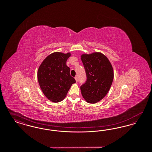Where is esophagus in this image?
<instances>
[{
	"label": "esophagus",
	"mask_w": 152,
	"mask_h": 152,
	"mask_svg": "<svg viewBox=\"0 0 152 152\" xmlns=\"http://www.w3.org/2000/svg\"><path fill=\"white\" fill-rule=\"evenodd\" d=\"M75 79L76 80V82H77V81H78V78H77V76H75Z\"/></svg>",
	"instance_id": "esophagus-1"
}]
</instances>
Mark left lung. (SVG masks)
Returning a JSON list of instances; mask_svg holds the SVG:
<instances>
[{"label":"left lung","mask_w":152,"mask_h":152,"mask_svg":"<svg viewBox=\"0 0 152 152\" xmlns=\"http://www.w3.org/2000/svg\"><path fill=\"white\" fill-rule=\"evenodd\" d=\"M81 59L87 74V81L80 87L81 94L87 102L94 104L108 94L114 77L112 65L101 52L83 53Z\"/></svg>","instance_id":"8db88e82"}]
</instances>
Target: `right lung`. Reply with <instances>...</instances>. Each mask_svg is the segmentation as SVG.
Here are the masks:
<instances>
[{
    "label": "right lung",
    "instance_id": "obj_1",
    "mask_svg": "<svg viewBox=\"0 0 152 152\" xmlns=\"http://www.w3.org/2000/svg\"><path fill=\"white\" fill-rule=\"evenodd\" d=\"M71 55L70 52H53L44 60L37 70L40 87L45 97L53 102L63 100L72 84L76 83L66 64Z\"/></svg>",
    "mask_w": 152,
    "mask_h": 152
}]
</instances>
